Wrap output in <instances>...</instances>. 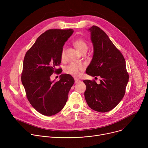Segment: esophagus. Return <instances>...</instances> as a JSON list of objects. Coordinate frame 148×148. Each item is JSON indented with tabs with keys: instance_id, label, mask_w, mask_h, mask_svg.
I'll return each instance as SVG.
<instances>
[{
	"instance_id": "obj_1",
	"label": "esophagus",
	"mask_w": 148,
	"mask_h": 148,
	"mask_svg": "<svg viewBox=\"0 0 148 148\" xmlns=\"http://www.w3.org/2000/svg\"><path fill=\"white\" fill-rule=\"evenodd\" d=\"M74 80H75V84H77V83H78L80 82V80L77 79H74Z\"/></svg>"
}]
</instances>
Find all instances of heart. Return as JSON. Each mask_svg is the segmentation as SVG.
Returning a JSON list of instances; mask_svg holds the SVG:
<instances>
[{"label":"heart","mask_w":148,"mask_h":148,"mask_svg":"<svg viewBox=\"0 0 148 148\" xmlns=\"http://www.w3.org/2000/svg\"><path fill=\"white\" fill-rule=\"evenodd\" d=\"M74 45L77 50L81 54L84 52H86L88 49V45L86 42L82 39L79 38L76 40L74 42ZM64 48L62 49L61 52V58L64 59L65 54H64ZM84 70V66L82 65H78L75 63H71L69 66H67L65 69L64 72L67 74L70 75L74 77H78L79 76L81 73Z\"/></svg>","instance_id":"b5f03b06"}]
</instances>
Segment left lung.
<instances>
[{
    "label": "left lung",
    "instance_id": "1",
    "mask_svg": "<svg viewBox=\"0 0 148 148\" xmlns=\"http://www.w3.org/2000/svg\"><path fill=\"white\" fill-rule=\"evenodd\" d=\"M88 30L91 33L94 53L86 72L92 77L99 76L101 79L98 84L94 80H84L86 86L84 96L91 109L107 112L123 98L129 75L123 55L107 34L96 26Z\"/></svg>",
    "mask_w": 148,
    "mask_h": 148
}]
</instances>
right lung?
<instances>
[{
  "label": "right lung",
  "mask_w": 148,
  "mask_h": 148,
  "mask_svg": "<svg viewBox=\"0 0 148 148\" xmlns=\"http://www.w3.org/2000/svg\"><path fill=\"white\" fill-rule=\"evenodd\" d=\"M73 32V29L46 31L24 58L22 82L30 104L42 115L51 116L64 108L74 83L73 77L67 74H61L57 82L50 78L60 70L56 67L61 63L62 47Z\"/></svg>",
  "instance_id": "obj_1"
}]
</instances>
